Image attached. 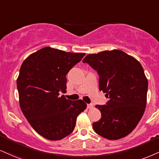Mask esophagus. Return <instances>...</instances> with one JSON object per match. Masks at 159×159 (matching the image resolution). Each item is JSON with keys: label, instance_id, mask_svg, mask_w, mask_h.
<instances>
[{"label": "esophagus", "instance_id": "esophagus-1", "mask_svg": "<svg viewBox=\"0 0 159 159\" xmlns=\"http://www.w3.org/2000/svg\"><path fill=\"white\" fill-rule=\"evenodd\" d=\"M93 108V105L92 104H87V109H92Z\"/></svg>", "mask_w": 159, "mask_h": 159}]
</instances>
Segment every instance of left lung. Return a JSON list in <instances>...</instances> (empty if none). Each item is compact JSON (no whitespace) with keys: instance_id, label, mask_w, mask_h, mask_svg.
Instances as JSON below:
<instances>
[{"instance_id":"8db88e82","label":"left lung","mask_w":159,"mask_h":159,"mask_svg":"<svg viewBox=\"0 0 159 159\" xmlns=\"http://www.w3.org/2000/svg\"><path fill=\"white\" fill-rule=\"evenodd\" d=\"M84 63L96 70L99 89L109 98L106 105H96L101 118L93 124L97 134L117 140L129 135L144 114L148 81L139 61L118 49L89 54Z\"/></svg>"}]
</instances>
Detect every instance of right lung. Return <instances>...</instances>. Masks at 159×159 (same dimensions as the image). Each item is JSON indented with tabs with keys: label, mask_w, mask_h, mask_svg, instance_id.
I'll return each mask as SVG.
<instances>
[{
	"label": "right lung",
	"mask_w": 159,
	"mask_h": 159,
	"mask_svg": "<svg viewBox=\"0 0 159 159\" xmlns=\"http://www.w3.org/2000/svg\"><path fill=\"white\" fill-rule=\"evenodd\" d=\"M84 55L47 47L22 63L17 79L20 109L32 127L45 139L61 140L72 133L77 117L87 108L82 100L60 95L66 92V74Z\"/></svg>",
	"instance_id": "add662e5"
}]
</instances>
